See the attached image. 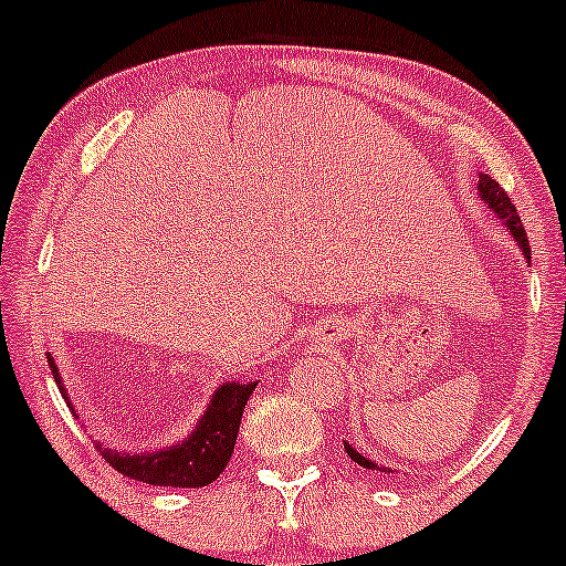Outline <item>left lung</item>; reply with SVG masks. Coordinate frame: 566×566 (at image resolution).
Listing matches in <instances>:
<instances>
[{
  "mask_svg": "<svg viewBox=\"0 0 566 566\" xmlns=\"http://www.w3.org/2000/svg\"><path fill=\"white\" fill-rule=\"evenodd\" d=\"M478 196H481V201L489 203V209H492V212H494L496 217H500L502 222H505L507 233L513 235L515 244H518L521 252H524V258L530 260V258H532L530 239H526L524 226H521V217H518V212H515V207L511 203V198H507V192L500 188V182H494V179L489 177V174H481V179H478ZM344 449H346V454H349V457L354 459V462L359 464V468H365V470H381V473H392V470H389V468H378L374 459L363 457L357 449H352L349 443H344Z\"/></svg>",
  "mask_w": 566,
  "mask_h": 566,
  "instance_id": "1",
  "label": "left lung"
}]
</instances>
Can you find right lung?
Wrapping results in <instances>:
<instances>
[{"instance_id": "1", "label": "right lung", "mask_w": 566, "mask_h": 566, "mask_svg": "<svg viewBox=\"0 0 566 566\" xmlns=\"http://www.w3.org/2000/svg\"><path fill=\"white\" fill-rule=\"evenodd\" d=\"M48 365L51 374L59 384L61 395L70 402L61 374L55 368L51 352H48ZM258 381L239 384L226 381L214 389L212 400H209L207 411L198 419L196 430H192L182 443L166 446L160 451H145V454H132V451H112L109 446L98 443V454H102L117 473L134 478V481L153 483V486H179V489H198L207 486L220 478L222 470L228 468L235 446V434H239L241 413H244L247 400H250L252 389ZM70 411L77 416L72 408Z\"/></svg>"}]
</instances>
